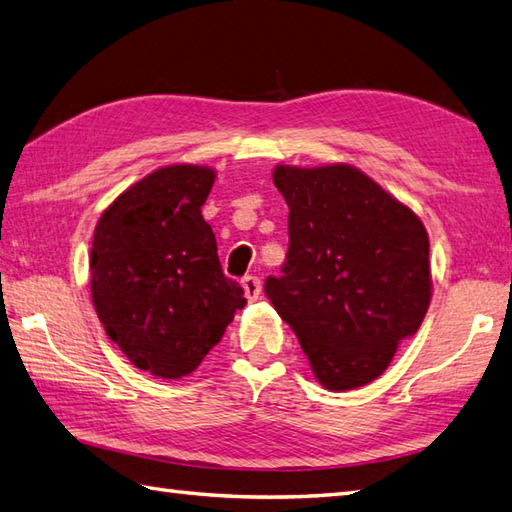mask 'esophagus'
Returning a JSON list of instances; mask_svg holds the SVG:
<instances>
[{"label": "esophagus", "mask_w": 512, "mask_h": 512, "mask_svg": "<svg viewBox=\"0 0 512 512\" xmlns=\"http://www.w3.org/2000/svg\"><path fill=\"white\" fill-rule=\"evenodd\" d=\"M242 286H244V292H246V299L248 301H257L259 299V292H262V281H259V277H244L242 279Z\"/></svg>", "instance_id": "esophagus-1"}]
</instances>
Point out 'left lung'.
Segmentation results:
<instances>
[{
	"instance_id": "left-lung-1",
	"label": "left lung",
	"mask_w": 512,
	"mask_h": 512,
	"mask_svg": "<svg viewBox=\"0 0 512 512\" xmlns=\"http://www.w3.org/2000/svg\"><path fill=\"white\" fill-rule=\"evenodd\" d=\"M290 246L264 290L330 391L372 383L418 332L431 301L429 235L420 217L345 162L277 165Z\"/></svg>"
}]
</instances>
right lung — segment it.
Masks as SVG:
<instances>
[{
	"instance_id": "add662e5",
	"label": "right lung",
	"mask_w": 512,
	"mask_h": 512,
	"mask_svg": "<svg viewBox=\"0 0 512 512\" xmlns=\"http://www.w3.org/2000/svg\"><path fill=\"white\" fill-rule=\"evenodd\" d=\"M213 182L211 167H160L118 195L94 228V310L129 361L156 378L189 376L246 306L202 217Z\"/></svg>"
}]
</instances>
